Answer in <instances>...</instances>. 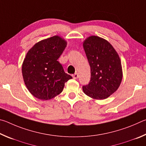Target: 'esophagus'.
Segmentation results:
<instances>
[{"label": "esophagus", "instance_id": "esophagus-1", "mask_svg": "<svg viewBox=\"0 0 146 146\" xmlns=\"http://www.w3.org/2000/svg\"><path fill=\"white\" fill-rule=\"evenodd\" d=\"M72 76H73V78L76 79V78H77L78 77V74L77 73H75V74H74V75H72Z\"/></svg>", "mask_w": 146, "mask_h": 146}]
</instances>
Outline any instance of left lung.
I'll list each match as a JSON object with an SVG mask.
<instances>
[{"instance_id":"left-lung-1","label":"left lung","mask_w":146,"mask_h":146,"mask_svg":"<svg viewBox=\"0 0 146 146\" xmlns=\"http://www.w3.org/2000/svg\"><path fill=\"white\" fill-rule=\"evenodd\" d=\"M91 68V80L84 86V93L96 100L108 98L118 90L122 80L119 55L108 40L98 36H90L83 42Z\"/></svg>"}]
</instances>
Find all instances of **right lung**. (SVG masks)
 <instances>
[{
	"mask_svg": "<svg viewBox=\"0 0 146 146\" xmlns=\"http://www.w3.org/2000/svg\"><path fill=\"white\" fill-rule=\"evenodd\" d=\"M66 46L67 42L55 35L38 42L27 53L22 73L26 88L35 97L51 99L59 95L65 82L72 78L57 61Z\"/></svg>",
	"mask_w": 146,
	"mask_h": 146,
	"instance_id": "right-lung-1",
	"label": "right lung"
}]
</instances>
